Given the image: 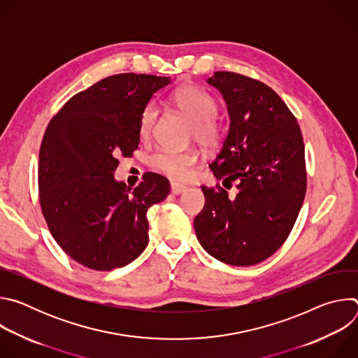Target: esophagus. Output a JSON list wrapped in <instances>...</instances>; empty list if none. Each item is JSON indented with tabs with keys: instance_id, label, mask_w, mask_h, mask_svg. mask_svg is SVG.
Instances as JSON below:
<instances>
[{
	"instance_id": "34e87169",
	"label": "esophagus",
	"mask_w": 358,
	"mask_h": 358,
	"mask_svg": "<svg viewBox=\"0 0 358 358\" xmlns=\"http://www.w3.org/2000/svg\"><path fill=\"white\" fill-rule=\"evenodd\" d=\"M185 189H187V187L182 185V184H180V182H176V181L171 182V192H173L174 195H178V194L184 192Z\"/></svg>"
}]
</instances>
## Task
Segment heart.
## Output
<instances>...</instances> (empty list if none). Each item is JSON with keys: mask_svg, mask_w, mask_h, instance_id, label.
I'll return each mask as SVG.
<instances>
[{"mask_svg": "<svg viewBox=\"0 0 358 358\" xmlns=\"http://www.w3.org/2000/svg\"><path fill=\"white\" fill-rule=\"evenodd\" d=\"M173 103L178 112L192 123V137L203 147L213 148L222 138V127L215 120L218 112L217 99L206 89L187 85L173 93ZM157 120V108L148 105L140 119V133L147 137ZM196 162V152L192 150L176 151L160 150L151 157V166L157 171L174 178H182L189 167Z\"/></svg>", "mask_w": 358, "mask_h": 358, "instance_id": "obj_1", "label": "heart"}]
</instances>
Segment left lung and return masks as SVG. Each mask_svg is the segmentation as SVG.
Listing matches in <instances>:
<instances>
[{"label":"left lung","mask_w":358,"mask_h":358,"mask_svg":"<svg viewBox=\"0 0 358 358\" xmlns=\"http://www.w3.org/2000/svg\"><path fill=\"white\" fill-rule=\"evenodd\" d=\"M207 83L227 103L229 129L210 164L225 188L201 187L194 228L201 246L232 266L257 265L289 236L306 194L304 144L296 117L265 83L214 72Z\"/></svg>","instance_id":"left-lung-1"}]
</instances>
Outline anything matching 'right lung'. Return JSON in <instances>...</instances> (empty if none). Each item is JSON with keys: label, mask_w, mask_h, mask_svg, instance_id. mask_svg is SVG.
<instances>
[{"label": "right lung", "mask_w": 358, "mask_h": 358, "mask_svg": "<svg viewBox=\"0 0 358 358\" xmlns=\"http://www.w3.org/2000/svg\"><path fill=\"white\" fill-rule=\"evenodd\" d=\"M171 78L119 73L72 96L49 122L39 150L42 214L58 245L78 264L112 271L133 262L148 242L147 210L170 192L147 173L136 188L115 178L119 156L140 143L150 99Z\"/></svg>", "instance_id": "add662e5"}]
</instances>
